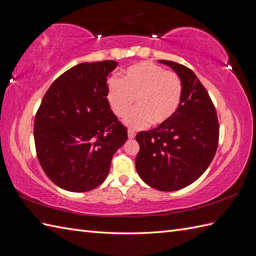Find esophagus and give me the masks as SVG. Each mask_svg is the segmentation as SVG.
Wrapping results in <instances>:
<instances>
[{
	"instance_id": "obj_1",
	"label": "esophagus",
	"mask_w": 256,
	"mask_h": 256,
	"mask_svg": "<svg viewBox=\"0 0 256 256\" xmlns=\"http://www.w3.org/2000/svg\"><path fill=\"white\" fill-rule=\"evenodd\" d=\"M128 138H134L135 135H136V134H135V132L132 131V130H128Z\"/></svg>"
}]
</instances>
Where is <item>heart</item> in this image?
I'll return each instance as SVG.
<instances>
[{"label":"heart","instance_id":"b5f03b06","mask_svg":"<svg viewBox=\"0 0 256 256\" xmlns=\"http://www.w3.org/2000/svg\"><path fill=\"white\" fill-rule=\"evenodd\" d=\"M182 96L179 76L152 62H138L128 67L123 78H112L106 86V99L116 116L125 118L131 128H145L150 122L162 125L175 116Z\"/></svg>","mask_w":256,"mask_h":256}]
</instances>
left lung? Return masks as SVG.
Listing matches in <instances>:
<instances>
[{
  "instance_id": "8db88e82",
  "label": "left lung",
  "mask_w": 256,
  "mask_h": 256,
  "mask_svg": "<svg viewBox=\"0 0 256 256\" xmlns=\"http://www.w3.org/2000/svg\"><path fill=\"white\" fill-rule=\"evenodd\" d=\"M158 62L182 79V102L170 121L136 135L140 152L135 167L152 188L175 192L197 180L211 164L218 148L219 123L214 103L192 70Z\"/></svg>"
}]
</instances>
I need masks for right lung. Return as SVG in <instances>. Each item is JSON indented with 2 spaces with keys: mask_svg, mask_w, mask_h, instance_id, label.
Instances as JSON below:
<instances>
[{
  "mask_svg": "<svg viewBox=\"0 0 256 256\" xmlns=\"http://www.w3.org/2000/svg\"><path fill=\"white\" fill-rule=\"evenodd\" d=\"M114 60L76 64L54 81L38 108L34 138L38 160L62 189L84 192L106 180L116 152L128 140L106 99Z\"/></svg>",
  "mask_w": 256,
  "mask_h": 256,
  "instance_id": "add662e5",
  "label": "right lung"
}]
</instances>
